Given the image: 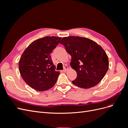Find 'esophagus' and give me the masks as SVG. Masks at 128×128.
<instances>
[{
	"label": "esophagus",
	"mask_w": 128,
	"mask_h": 128,
	"mask_svg": "<svg viewBox=\"0 0 128 128\" xmlns=\"http://www.w3.org/2000/svg\"><path fill=\"white\" fill-rule=\"evenodd\" d=\"M68 69H69L68 67H67V66H66V67H64V72H67V71L68 70Z\"/></svg>",
	"instance_id": "34e87169"
}]
</instances>
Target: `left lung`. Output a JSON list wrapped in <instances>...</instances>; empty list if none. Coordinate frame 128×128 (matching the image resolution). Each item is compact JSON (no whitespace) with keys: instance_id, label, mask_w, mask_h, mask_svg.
Segmentation results:
<instances>
[{"instance_id":"left-lung-1","label":"left lung","mask_w":128,"mask_h":128,"mask_svg":"<svg viewBox=\"0 0 128 128\" xmlns=\"http://www.w3.org/2000/svg\"><path fill=\"white\" fill-rule=\"evenodd\" d=\"M60 44L72 56L71 67L77 72V78L72 81L76 86L89 88L102 80L109 68L106 53L101 46L86 37H63Z\"/></svg>"}]
</instances>
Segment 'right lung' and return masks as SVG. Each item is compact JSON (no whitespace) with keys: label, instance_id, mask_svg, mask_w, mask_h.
<instances>
[{"label":"right lung","instance_id":"add662e5","mask_svg":"<svg viewBox=\"0 0 128 128\" xmlns=\"http://www.w3.org/2000/svg\"><path fill=\"white\" fill-rule=\"evenodd\" d=\"M61 37L47 36L32 42L24 50L18 62L20 73L25 82L37 91H44L56 82L59 72L55 71L50 54Z\"/></svg>","mask_w":128,"mask_h":128}]
</instances>
